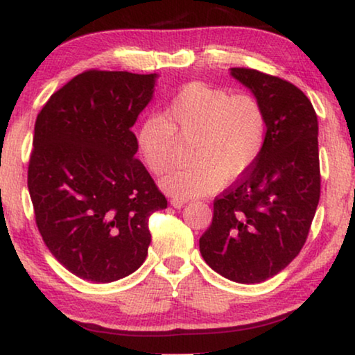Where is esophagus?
<instances>
[{"label": "esophagus", "mask_w": 355, "mask_h": 355, "mask_svg": "<svg viewBox=\"0 0 355 355\" xmlns=\"http://www.w3.org/2000/svg\"><path fill=\"white\" fill-rule=\"evenodd\" d=\"M186 203H187V200H184V198H178V197L171 198V205L174 208H182L184 205H186Z\"/></svg>", "instance_id": "1"}]
</instances>
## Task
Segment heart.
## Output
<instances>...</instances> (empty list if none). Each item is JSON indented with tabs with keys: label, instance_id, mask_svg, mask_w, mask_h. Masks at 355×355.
I'll list each match as a JSON object with an SVG mask.
<instances>
[{
	"label": "heart",
	"instance_id": "1",
	"mask_svg": "<svg viewBox=\"0 0 355 355\" xmlns=\"http://www.w3.org/2000/svg\"><path fill=\"white\" fill-rule=\"evenodd\" d=\"M268 116L252 92L191 82L164 106L163 116H148L135 132L145 166L163 174L187 144L191 162L162 179V187L178 198L207 196L250 171L263 152Z\"/></svg>",
	"mask_w": 355,
	"mask_h": 355
}]
</instances>
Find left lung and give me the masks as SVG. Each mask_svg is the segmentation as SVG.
Wrapping results in <instances>:
<instances>
[{"label": "left lung", "instance_id": "obj_1", "mask_svg": "<svg viewBox=\"0 0 355 355\" xmlns=\"http://www.w3.org/2000/svg\"><path fill=\"white\" fill-rule=\"evenodd\" d=\"M231 74L261 100L268 134L250 171L213 202L200 252L216 273L252 284L284 270L307 241L322 179L318 121L291 82L249 67H232Z\"/></svg>", "mask_w": 355, "mask_h": 355}]
</instances>
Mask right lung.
Here are the masks:
<instances>
[{"label":"right lung","mask_w":355,"mask_h":355,"mask_svg":"<svg viewBox=\"0 0 355 355\" xmlns=\"http://www.w3.org/2000/svg\"><path fill=\"white\" fill-rule=\"evenodd\" d=\"M155 74L89 69L50 96L35 121L27 173L35 223L72 275L111 283L147 257L152 213L166 197L130 130L152 100Z\"/></svg>","instance_id":"1"}]
</instances>
